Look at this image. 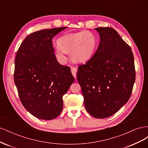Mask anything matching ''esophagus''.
<instances>
[{
	"label": "esophagus",
	"mask_w": 148,
	"mask_h": 148,
	"mask_svg": "<svg viewBox=\"0 0 148 148\" xmlns=\"http://www.w3.org/2000/svg\"><path fill=\"white\" fill-rule=\"evenodd\" d=\"M71 71L72 73V75H73V77L76 78L77 77V67L76 66H73L71 68Z\"/></svg>",
	"instance_id": "34e87169"
}]
</instances>
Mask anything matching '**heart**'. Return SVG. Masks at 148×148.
I'll return each mask as SVG.
<instances>
[{"mask_svg":"<svg viewBox=\"0 0 148 148\" xmlns=\"http://www.w3.org/2000/svg\"><path fill=\"white\" fill-rule=\"evenodd\" d=\"M55 54L60 64H65L66 52H70L72 59L76 62H83L93 53L97 44V39L89 31L65 34L57 40Z\"/></svg>","mask_w":148,"mask_h":148,"instance_id":"heart-1","label":"heart"}]
</instances>
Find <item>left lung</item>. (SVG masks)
Segmentation results:
<instances>
[{"mask_svg":"<svg viewBox=\"0 0 148 148\" xmlns=\"http://www.w3.org/2000/svg\"><path fill=\"white\" fill-rule=\"evenodd\" d=\"M95 29L100 35L99 46L90 60L78 66L77 77L88 112L104 119L128 102L136 73L132 49L117 31L109 27Z\"/></svg>","mask_w":148,"mask_h":148,"instance_id":"left-lung-1","label":"left lung"}]
</instances>
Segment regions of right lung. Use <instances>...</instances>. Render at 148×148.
Listing matches in <instances>:
<instances>
[{
  "label": "right lung",
  "instance_id": "1",
  "mask_svg": "<svg viewBox=\"0 0 148 148\" xmlns=\"http://www.w3.org/2000/svg\"><path fill=\"white\" fill-rule=\"evenodd\" d=\"M66 27L36 31L18 49L14 82L25 108L42 120L57 117L63 109L62 96L75 78L68 66L60 65L54 54L52 39Z\"/></svg>",
  "mask_w": 148,
  "mask_h": 148
}]
</instances>
